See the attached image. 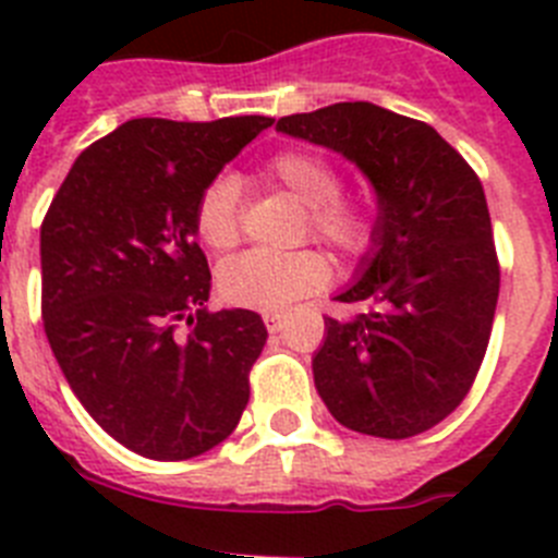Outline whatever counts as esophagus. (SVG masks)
Wrapping results in <instances>:
<instances>
[{"label":"esophagus","mask_w":558,"mask_h":558,"mask_svg":"<svg viewBox=\"0 0 558 558\" xmlns=\"http://www.w3.org/2000/svg\"><path fill=\"white\" fill-rule=\"evenodd\" d=\"M282 324H284V313H265V327H268L270 332L282 329Z\"/></svg>","instance_id":"34e87169"}]
</instances>
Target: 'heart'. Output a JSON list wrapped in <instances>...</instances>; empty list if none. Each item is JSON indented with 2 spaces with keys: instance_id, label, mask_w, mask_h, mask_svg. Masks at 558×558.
<instances>
[{
  "instance_id": "obj_1",
  "label": "heart",
  "mask_w": 558,
  "mask_h": 558,
  "mask_svg": "<svg viewBox=\"0 0 558 558\" xmlns=\"http://www.w3.org/2000/svg\"><path fill=\"white\" fill-rule=\"evenodd\" d=\"M263 179L304 206V234H313L340 254L360 256L377 236V209L372 201L343 195L338 167L310 147H284L263 167ZM195 234L211 251L240 243V190L231 179L206 184L195 204ZM332 279L329 256L315 248L268 254L245 251L231 256L218 274L226 302L251 310H279L302 295L322 290Z\"/></svg>"
}]
</instances>
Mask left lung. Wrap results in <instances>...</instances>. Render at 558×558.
Instances as JSON below:
<instances>
[{"label":"left lung","mask_w":558,"mask_h":558,"mask_svg":"<svg viewBox=\"0 0 558 558\" xmlns=\"http://www.w3.org/2000/svg\"><path fill=\"white\" fill-rule=\"evenodd\" d=\"M276 131L343 153L377 192L360 279L335 295L315 388L340 425L377 438L436 427L470 393L489 347L500 263L481 179L427 122L374 102L290 113Z\"/></svg>","instance_id":"8db88e82"}]
</instances>
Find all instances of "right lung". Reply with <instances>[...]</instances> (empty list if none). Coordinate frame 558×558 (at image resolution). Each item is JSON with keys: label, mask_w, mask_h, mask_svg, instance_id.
I'll return each mask as SVG.
<instances>
[{"label": "right lung", "mask_w": 558, "mask_h": 558, "mask_svg": "<svg viewBox=\"0 0 558 558\" xmlns=\"http://www.w3.org/2000/svg\"><path fill=\"white\" fill-rule=\"evenodd\" d=\"M270 117H142L77 156L41 223V318L69 388L97 425L153 461L234 433L268 329L211 313L195 204Z\"/></svg>", "instance_id": "add662e5"}]
</instances>
